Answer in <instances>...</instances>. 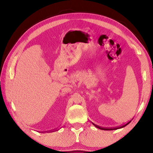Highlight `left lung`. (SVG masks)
I'll return each mask as SVG.
<instances>
[{"mask_svg": "<svg viewBox=\"0 0 153 153\" xmlns=\"http://www.w3.org/2000/svg\"><path fill=\"white\" fill-rule=\"evenodd\" d=\"M131 121H128V123H126V124H124V125H123V126H120V127H115V128H103V127H100V126H97V125H96V124H94V125L95 126V127H97V128H99L100 129H102V130H113V129H120V128H123V127H125V126H126L127 125H128V124L131 122Z\"/></svg>", "mask_w": 153, "mask_h": 153, "instance_id": "1", "label": "left lung"}]
</instances>
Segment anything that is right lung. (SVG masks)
Returning a JSON list of instances; mask_svg holds the SVG:
<instances>
[{
  "label": "right lung",
  "instance_id": "add662e5",
  "mask_svg": "<svg viewBox=\"0 0 153 153\" xmlns=\"http://www.w3.org/2000/svg\"><path fill=\"white\" fill-rule=\"evenodd\" d=\"M55 130H56V129H55ZM53 131H54V130H53Z\"/></svg>",
  "mask_w": 153,
  "mask_h": 153
}]
</instances>
